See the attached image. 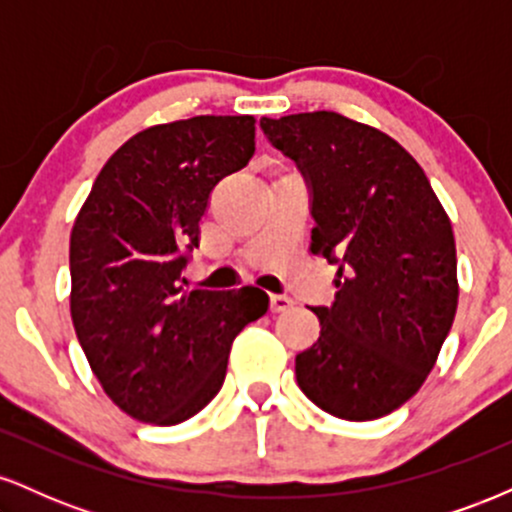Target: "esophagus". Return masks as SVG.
Segmentation results:
<instances>
[{
    "mask_svg": "<svg viewBox=\"0 0 512 512\" xmlns=\"http://www.w3.org/2000/svg\"><path fill=\"white\" fill-rule=\"evenodd\" d=\"M291 305L293 301L289 296H281V293H272V296H269V310H272V313H286Z\"/></svg>",
    "mask_w": 512,
    "mask_h": 512,
    "instance_id": "esophagus-1",
    "label": "esophagus"
}]
</instances>
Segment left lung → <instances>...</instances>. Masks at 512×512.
I'll return each instance as SVG.
<instances>
[{"instance_id":"1","label":"left lung","mask_w":512,"mask_h":512,"mask_svg":"<svg viewBox=\"0 0 512 512\" xmlns=\"http://www.w3.org/2000/svg\"><path fill=\"white\" fill-rule=\"evenodd\" d=\"M260 127L308 185L310 248L339 267L334 303L310 308L320 339L296 356L298 387L339 419L392 414L424 385L455 320L448 214L419 163L378 129L327 110Z\"/></svg>"}]
</instances>
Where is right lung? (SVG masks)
Masks as SVG:
<instances>
[{"instance_id":"add662e5","label":"right lung","mask_w":512,"mask_h":512,"mask_svg":"<svg viewBox=\"0 0 512 512\" xmlns=\"http://www.w3.org/2000/svg\"><path fill=\"white\" fill-rule=\"evenodd\" d=\"M252 115H199L134 134L105 163L69 245L72 320L108 397L175 426L219 395L236 334L269 308L255 286L185 291L214 187L248 166Z\"/></svg>"}]
</instances>
